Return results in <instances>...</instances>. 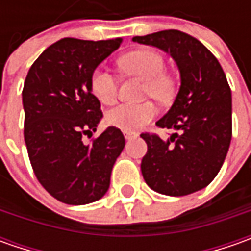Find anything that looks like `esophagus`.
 Instances as JSON below:
<instances>
[{
  "label": "esophagus",
  "instance_id": "obj_1",
  "mask_svg": "<svg viewBox=\"0 0 251 251\" xmlns=\"http://www.w3.org/2000/svg\"><path fill=\"white\" fill-rule=\"evenodd\" d=\"M123 134H124V138H126V140H132V138H135V137L138 135V134H135V132H132V131H124Z\"/></svg>",
  "mask_w": 251,
  "mask_h": 251
}]
</instances>
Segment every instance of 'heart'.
Masks as SVG:
<instances>
[{
	"label": "heart",
	"instance_id": "heart-1",
	"mask_svg": "<svg viewBox=\"0 0 251 251\" xmlns=\"http://www.w3.org/2000/svg\"><path fill=\"white\" fill-rule=\"evenodd\" d=\"M119 65L145 81L144 92L158 101H166L173 92V79L165 73V58L152 49H141L123 55ZM89 86L93 96L103 104H111L117 98V79L104 67H96L91 74ZM156 114L155 106L145 101L141 104L121 103L106 113V123L123 131H135L148 124Z\"/></svg>",
	"mask_w": 251,
	"mask_h": 251
}]
</instances>
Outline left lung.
<instances>
[{"label":"left lung","instance_id":"8db88e82","mask_svg":"<svg viewBox=\"0 0 251 251\" xmlns=\"http://www.w3.org/2000/svg\"><path fill=\"white\" fill-rule=\"evenodd\" d=\"M134 42L155 46L177 63L181 85L170 110L156 126L177 130L163 141L142 132L148 151L141 162L144 180L165 196H187L207 187L226 158L232 138V95L217 57L190 34L169 29Z\"/></svg>","mask_w":251,"mask_h":251}]
</instances>
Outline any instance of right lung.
<instances>
[{"label": "right lung", "mask_w": 251, "mask_h": 251, "mask_svg": "<svg viewBox=\"0 0 251 251\" xmlns=\"http://www.w3.org/2000/svg\"><path fill=\"white\" fill-rule=\"evenodd\" d=\"M123 39L64 37L47 47L25 79V142L39 183L55 200L83 205L101 198L111 169L126 145L119 128L109 127L91 144L103 117L91 91L93 70L120 47Z\"/></svg>", "instance_id": "right-lung-1"}]
</instances>
